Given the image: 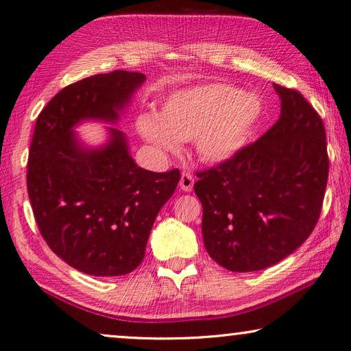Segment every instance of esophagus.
I'll use <instances>...</instances> for the list:
<instances>
[{
	"label": "esophagus",
	"mask_w": 351,
	"mask_h": 351,
	"mask_svg": "<svg viewBox=\"0 0 351 351\" xmlns=\"http://www.w3.org/2000/svg\"><path fill=\"white\" fill-rule=\"evenodd\" d=\"M178 186H180L182 191L191 192L192 188H194V178H192L191 174L183 173L182 177H180V183H178Z\"/></svg>",
	"instance_id": "1"
}]
</instances>
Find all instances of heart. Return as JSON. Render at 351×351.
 <instances>
[{
    "label": "heart",
    "instance_id": "obj_1",
    "mask_svg": "<svg viewBox=\"0 0 351 351\" xmlns=\"http://www.w3.org/2000/svg\"><path fill=\"white\" fill-rule=\"evenodd\" d=\"M265 113L262 98L238 86L209 83L184 88L163 101L159 117L142 113L136 128L162 154H178L194 139L199 159L224 165L241 154Z\"/></svg>",
    "mask_w": 351,
    "mask_h": 351
}]
</instances>
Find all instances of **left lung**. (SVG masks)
Masks as SVG:
<instances>
[{
    "instance_id": "obj_1",
    "label": "left lung",
    "mask_w": 351,
    "mask_h": 351,
    "mask_svg": "<svg viewBox=\"0 0 351 351\" xmlns=\"http://www.w3.org/2000/svg\"><path fill=\"white\" fill-rule=\"evenodd\" d=\"M280 117L224 165L198 173L207 253L233 273L276 265L309 238L328 177L326 128L297 90L274 83Z\"/></svg>"
}]
</instances>
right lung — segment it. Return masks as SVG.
Returning a JSON list of instances; mask_svg holds the SVG:
<instances>
[{
  "mask_svg": "<svg viewBox=\"0 0 351 351\" xmlns=\"http://www.w3.org/2000/svg\"><path fill=\"white\" fill-rule=\"evenodd\" d=\"M147 77L130 71L97 74L63 88L36 121L27 189L48 247L68 265L95 277L141 265L157 213L180 171L153 173L136 165L124 132L106 127L92 147L75 127L86 121L117 125Z\"/></svg>",
  "mask_w": 351,
  "mask_h": 351,
  "instance_id": "add662e5",
  "label": "right lung"
}]
</instances>
